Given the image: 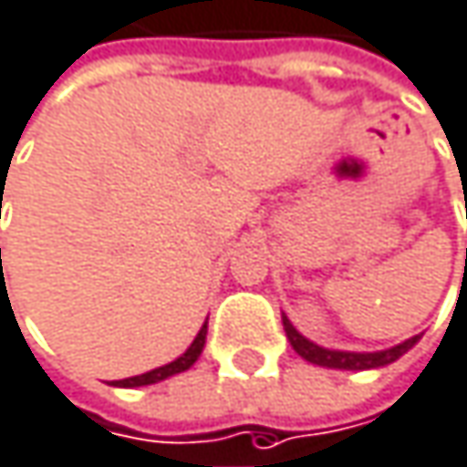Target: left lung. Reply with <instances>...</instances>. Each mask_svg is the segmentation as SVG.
<instances>
[{"label":"left lung","instance_id":"left-lung-1","mask_svg":"<svg viewBox=\"0 0 467 467\" xmlns=\"http://www.w3.org/2000/svg\"><path fill=\"white\" fill-rule=\"evenodd\" d=\"M283 328H285V337L291 342V348L302 356L305 360L323 366V368H342V371H366V368H379V366H388L393 360H399L403 353H409L417 342H420V334L417 337H409L403 339L401 345H393L388 350H374V353H353V350H328V348H320L316 342H310L307 337H302L294 323L283 316Z\"/></svg>","mask_w":467,"mask_h":467}]
</instances>
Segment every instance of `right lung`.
Returning <instances> with one entry per match:
<instances>
[{
  "mask_svg": "<svg viewBox=\"0 0 467 467\" xmlns=\"http://www.w3.org/2000/svg\"><path fill=\"white\" fill-rule=\"evenodd\" d=\"M205 334H208V320H205V323H202V328L197 331V337H194V342L187 348V353H182L179 358L171 360V363H165V366L151 368V371H147V374L128 377V379H117V382H111V385H114V388H144V385H154V382H162V379H168V377H173V374L187 371L192 363L200 358V353H202V348H205Z\"/></svg>",
  "mask_w": 467,
  "mask_h": 467,
  "instance_id": "right-lung-1",
  "label": "right lung"
}]
</instances>
